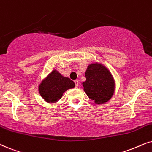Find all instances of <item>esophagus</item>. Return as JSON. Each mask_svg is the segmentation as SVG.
<instances>
[{
	"label": "esophagus",
	"mask_w": 152,
	"mask_h": 152,
	"mask_svg": "<svg viewBox=\"0 0 152 152\" xmlns=\"http://www.w3.org/2000/svg\"><path fill=\"white\" fill-rule=\"evenodd\" d=\"M74 83H75V85H76V88H78V84H79V82H78V80H74Z\"/></svg>",
	"instance_id": "1"
}]
</instances>
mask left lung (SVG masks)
Returning a JSON list of instances; mask_svg holds the SVG:
<instances>
[{"label": "left lung", "mask_w": 152, "mask_h": 152, "mask_svg": "<svg viewBox=\"0 0 152 152\" xmlns=\"http://www.w3.org/2000/svg\"><path fill=\"white\" fill-rule=\"evenodd\" d=\"M86 80L82 83L88 97L97 104L106 103L113 97L115 80L104 65L99 62L90 64L85 72Z\"/></svg>", "instance_id": "left-lung-1"}]
</instances>
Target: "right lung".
<instances>
[{
	"label": "right lung",
	"mask_w": 152,
	"mask_h": 152,
	"mask_svg": "<svg viewBox=\"0 0 152 152\" xmlns=\"http://www.w3.org/2000/svg\"><path fill=\"white\" fill-rule=\"evenodd\" d=\"M74 87L73 80L54 69L40 83L38 92L46 102L56 103L62 98L64 92Z\"/></svg>",
	"instance_id": "right-lung-1"
}]
</instances>
